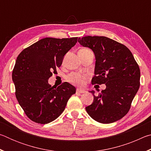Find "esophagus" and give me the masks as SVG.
Returning <instances> with one entry per match:
<instances>
[{
  "mask_svg": "<svg viewBox=\"0 0 151 151\" xmlns=\"http://www.w3.org/2000/svg\"><path fill=\"white\" fill-rule=\"evenodd\" d=\"M76 92H77V93H85L86 91L84 90V89L77 88V89H76Z\"/></svg>",
  "mask_w": 151,
  "mask_h": 151,
  "instance_id": "esophagus-1",
  "label": "esophagus"
}]
</instances>
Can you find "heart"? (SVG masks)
<instances>
[{
    "mask_svg": "<svg viewBox=\"0 0 151 151\" xmlns=\"http://www.w3.org/2000/svg\"><path fill=\"white\" fill-rule=\"evenodd\" d=\"M83 49H87V48H83ZM86 78L87 77L86 75H81L78 73H72L68 76L67 79L71 83L82 86L85 83Z\"/></svg>",
    "mask_w": 151,
    "mask_h": 151,
    "instance_id": "obj_1",
    "label": "heart"
}]
</instances>
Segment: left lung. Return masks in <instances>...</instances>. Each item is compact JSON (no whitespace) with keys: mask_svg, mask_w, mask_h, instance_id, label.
<instances>
[{"mask_svg":"<svg viewBox=\"0 0 151 151\" xmlns=\"http://www.w3.org/2000/svg\"><path fill=\"white\" fill-rule=\"evenodd\" d=\"M84 47L93 51L95 56L94 76L92 84H105L106 88L94 95L86 111L94 121L112 123L122 119L129 112L140 86L139 66L129 48L106 37L88 36L78 38Z\"/></svg>","mask_w":151,"mask_h":151,"instance_id":"8db88e82","label":"left lung"}]
</instances>
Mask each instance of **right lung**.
<instances>
[{"label": "right lung", "instance_id": "right-lung-1", "mask_svg": "<svg viewBox=\"0 0 151 151\" xmlns=\"http://www.w3.org/2000/svg\"><path fill=\"white\" fill-rule=\"evenodd\" d=\"M70 39L45 38L20 53L12 78L15 94L27 116L37 123L55 121L65 110L76 88L63 83L57 88L48 84V78L62 65L64 57L77 42Z\"/></svg>", "mask_w": 151, "mask_h": 151}]
</instances>
